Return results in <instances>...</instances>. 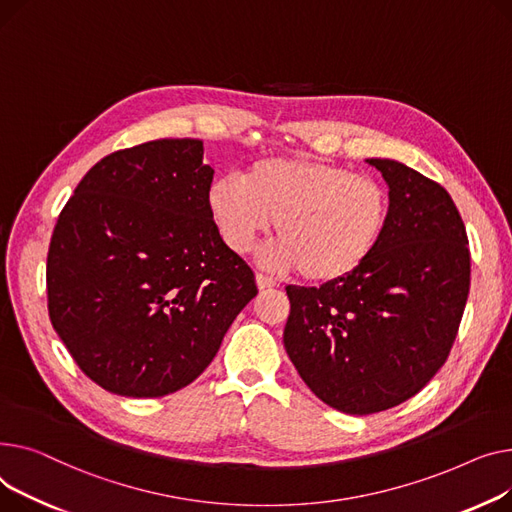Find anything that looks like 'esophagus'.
Segmentation results:
<instances>
[{"mask_svg": "<svg viewBox=\"0 0 512 512\" xmlns=\"http://www.w3.org/2000/svg\"><path fill=\"white\" fill-rule=\"evenodd\" d=\"M256 285H258V289H260V291H264V289H273V287H279L277 279L268 277V275H262V273H256Z\"/></svg>", "mask_w": 512, "mask_h": 512, "instance_id": "esophagus-1", "label": "esophagus"}]
</instances>
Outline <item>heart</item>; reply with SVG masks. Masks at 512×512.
I'll return each mask as SVG.
<instances>
[{
  "label": "heart",
  "instance_id": "b5f03b06",
  "mask_svg": "<svg viewBox=\"0 0 512 512\" xmlns=\"http://www.w3.org/2000/svg\"><path fill=\"white\" fill-rule=\"evenodd\" d=\"M206 208L225 246L248 254L277 223L281 242L268 266L316 285L355 275L378 250L390 221V194L372 175L306 157H270L239 177H217Z\"/></svg>",
  "mask_w": 512,
  "mask_h": 512
}]
</instances>
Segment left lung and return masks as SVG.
<instances>
[{
  "mask_svg": "<svg viewBox=\"0 0 512 512\" xmlns=\"http://www.w3.org/2000/svg\"><path fill=\"white\" fill-rule=\"evenodd\" d=\"M390 194L372 258L345 281L287 287L283 343L326 405L370 415L417 395L444 366L469 295L467 231L448 192L393 159H368Z\"/></svg>",
  "mask_w": 512,
  "mask_h": 512,
  "instance_id": "1",
  "label": "left lung"
}]
</instances>
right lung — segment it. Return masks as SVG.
<instances>
[{"label":"right lung","instance_id":"add662e5","mask_svg":"<svg viewBox=\"0 0 512 512\" xmlns=\"http://www.w3.org/2000/svg\"><path fill=\"white\" fill-rule=\"evenodd\" d=\"M194 138L101 159L76 186L47 254V308L78 368L153 399L194 382L256 297L252 268L210 221L215 171Z\"/></svg>","mask_w":512,"mask_h":512}]
</instances>
